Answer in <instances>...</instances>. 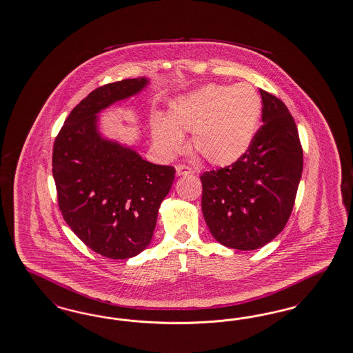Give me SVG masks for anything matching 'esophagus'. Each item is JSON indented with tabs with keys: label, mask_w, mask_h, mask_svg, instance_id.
I'll list each match as a JSON object with an SVG mask.
<instances>
[{
	"label": "esophagus",
	"mask_w": 353,
	"mask_h": 353,
	"mask_svg": "<svg viewBox=\"0 0 353 353\" xmlns=\"http://www.w3.org/2000/svg\"><path fill=\"white\" fill-rule=\"evenodd\" d=\"M176 173H177V176H183V174H193V170L192 168H189V167H186V165H177L176 167Z\"/></svg>",
	"instance_id": "34e87169"
}]
</instances>
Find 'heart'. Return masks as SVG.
<instances>
[{
  "mask_svg": "<svg viewBox=\"0 0 353 353\" xmlns=\"http://www.w3.org/2000/svg\"><path fill=\"white\" fill-rule=\"evenodd\" d=\"M261 109V97L252 85H206L179 99L167 121H156L154 141L164 154L174 155L183 150L181 134L192 132L193 150L212 165H231L250 150Z\"/></svg>",
  "mask_w": 353,
  "mask_h": 353,
  "instance_id": "heart-1",
  "label": "heart"
}]
</instances>
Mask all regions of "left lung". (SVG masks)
<instances>
[{
    "label": "left lung",
    "mask_w": 353,
    "mask_h": 353,
    "mask_svg": "<svg viewBox=\"0 0 353 353\" xmlns=\"http://www.w3.org/2000/svg\"><path fill=\"white\" fill-rule=\"evenodd\" d=\"M263 126L245 155L205 172L202 212L214 239L228 248L257 250L274 239L292 214L303 152L296 122L281 99L260 89Z\"/></svg>",
    "instance_id": "1"
}]
</instances>
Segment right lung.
I'll use <instances>...</instances> for the list:
<instances>
[{
    "label": "right lung",
    "instance_id": "right-lung-1",
    "mask_svg": "<svg viewBox=\"0 0 353 353\" xmlns=\"http://www.w3.org/2000/svg\"><path fill=\"white\" fill-rule=\"evenodd\" d=\"M148 83L139 77L99 86L72 110L54 143L52 174L64 221L92 251L114 260L148 247L176 173L99 132L97 114Z\"/></svg>",
    "mask_w": 353,
    "mask_h": 353
}]
</instances>
